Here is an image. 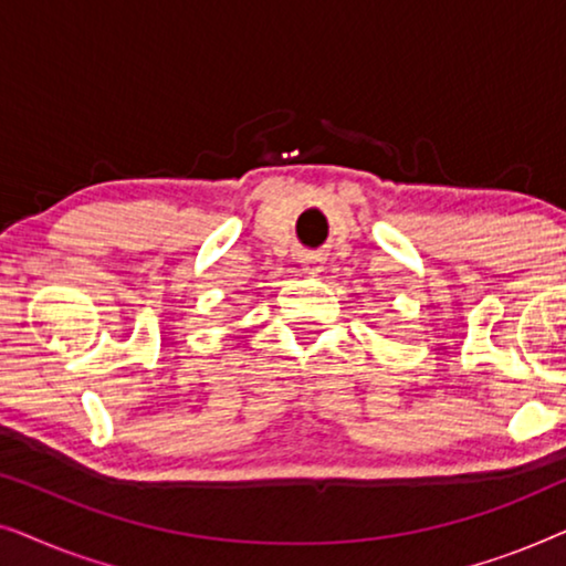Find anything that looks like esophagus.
Here are the masks:
<instances>
[{"instance_id": "esophagus-1", "label": "esophagus", "mask_w": 566, "mask_h": 566, "mask_svg": "<svg viewBox=\"0 0 566 566\" xmlns=\"http://www.w3.org/2000/svg\"><path fill=\"white\" fill-rule=\"evenodd\" d=\"M298 262H301V268H304V273H308V275H316L322 270V258L319 254H314V252H301L298 254Z\"/></svg>"}]
</instances>
